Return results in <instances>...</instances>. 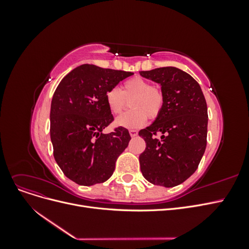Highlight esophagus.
I'll return each mask as SVG.
<instances>
[{
  "mask_svg": "<svg viewBox=\"0 0 249 249\" xmlns=\"http://www.w3.org/2000/svg\"><path fill=\"white\" fill-rule=\"evenodd\" d=\"M130 135L132 137H136L137 135H138V131L137 130H134V129H132V130H130Z\"/></svg>",
  "mask_w": 249,
  "mask_h": 249,
  "instance_id": "34e87169",
  "label": "esophagus"
}]
</instances>
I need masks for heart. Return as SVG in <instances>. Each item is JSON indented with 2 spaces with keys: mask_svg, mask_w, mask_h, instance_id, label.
Masks as SVG:
<instances>
[{
  "mask_svg": "<svg viewBox=\"0 0 249 249\" xmlns=\"http://www.w3.org/2000/svg\"><path fill=\"white\" fill-rule=\"evenodd\" d=\"M130 103L129 112L116 119V124L129 129L142 126L147 117L155 119L161 114L165 104V95L160 86L152 85L148 80L140 77L131 78L124 82L123 90L110 88L106 93V103L112 114H119Z\"/></svg>",
  "mask_w": 249,
  "mask_h": 249,
  "instance_id": "heart-1",
  "label": "heart"
}]
</instances>
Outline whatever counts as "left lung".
Instances as JSON below:
<instances>
[{"instance_id":"left-lung-1","label":"left lung","mask_w":249,"mask_h":249,"mask_svg":"<svg viewBox=\"0 0 249 249\" xmlns=\"http://www.w3.org/2000/svg\"><path fill=\"white\" fill-rule=\"evenodd\" d=\"M159 83L165 95L161 114L139 136L146 143L139 156L149 183L175 187L190 178L207 146L208 108L201 88L189 73L173 66L139 71ZM158 133L162 135L158 139Z\"/></svg>"}]
</instances>
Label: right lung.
Instances as JSON below:
<instances>
[{
    "instance_id": "1",
    "label": "right lung",
    "mask_w": 249,
    "mask_h": 249,
    "mask_svg": "<svg viewBox=\"0 0 249 249\" xmlns=\"http://www.w3.org/2000/svg\"><path fill=\"white\" fill-rule=\"evenodd\" d=\"M133 72L83 64L59 83L51 105V140L54 158L74 183L91 186L107 180L131 136L124 126L108 134L113 123L106 93Z\"/></svg>"
}]
</instances>
